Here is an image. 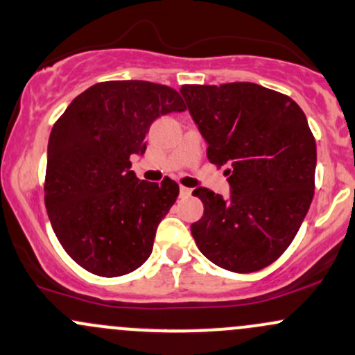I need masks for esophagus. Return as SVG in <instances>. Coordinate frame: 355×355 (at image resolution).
<instances>
[{
	"label": "esophagus",
	"mask_w": 355,
	"mask_h": 355,
	"mask_svg": "<svg viewBox=\"0 0 355 355\" xmlns=\"http://www.w3.org/2000/svg\"><path fill=\"white\" fill-rule=\"evenodd\" d=\"M192 193V189H187V187H180V197H189Z\"/></svg>",
	"instance_id": "1"
}]
</instances>
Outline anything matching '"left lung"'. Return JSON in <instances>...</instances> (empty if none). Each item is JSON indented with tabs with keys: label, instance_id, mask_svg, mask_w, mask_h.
<instances>
[{
	"label": "left lung",
	"instance_id": "obj_1",
	"mask_svg": "<svg viewBox=\"0 0 355 355\" xmlns=\"http://www.w3.org/2000/svg\"><path fill=\"white\" fill-rule=\"evenodd\" d=\"M207 158L227 165L231 193L193 190L204 217L192 236L205 258L234 272L259 271L297 236L315 189L317 146L293 99L252 83L182 85Z\"/></svg>",
	"mask_w": 355,
	"mask_h": 355
}]
</instances>
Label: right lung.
<instances>
[{
    "instance_id": "1",
    "label": "right lung",
    "mask_w": 355,
    "mask_h": 355,
    "mask_svg": "<svg viewBox=\"0 0 355 355\" xmlns=\"http://www.w3.org/2000/svg\"><path fill=\"white\" fill-rule=\"evenodd\" d=\"M182 111L184 101L171 87L111 80L77 96L53 124L45 207L62 248L84 270L114 278L150 258L178 185L139 180L130 159L146 151L155 119Z\"/></svg>"
}]
</instances>
